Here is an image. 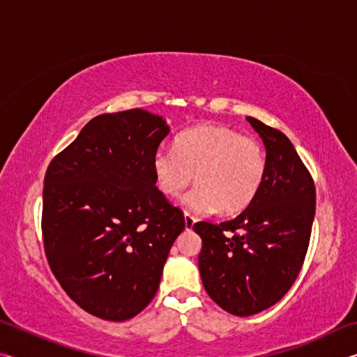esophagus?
Returning <instances> with one entry per match:
<instances>
[{"label":"esophagus","instance_id":"esophagus-1","mask_svg":"<svg viewBox=\"0 0 357 357\" xmlns=\"http://www.w3.org/2000/svg\"><path fill=\"white\" fill-rule=\"evenodd\" d=\"M184 222H185V228H187V229H190V228L193 227V223L197 222V219H195V217H193L192 214H189V213H184Z\"/></svg>","mask_w":357,"mask_h":357}]
</instances>
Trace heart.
Returning a JSON list of instances; mask_svg holds the SVG:
<instances>
[{
    "mask_svg": "<svg viewBox=\"0 0 357 357\" xmlns=\"http://www.w3.org/2000/svg\"><path fill=\"white\" fill-rule=\"evenodd\" d=\"M153 168L157 189L167 197H178L195 174L198 185L184 198L193 213L220 208L223 214H236L255 200L268 162L255 137L223 124H203L178 135L174 149H157Z\"/></svg>",
    "mask_w": 357,
    "mask_h": 357,
    "instance_id": "b5f03b06",
    "label": "heart"
}]
</instances>
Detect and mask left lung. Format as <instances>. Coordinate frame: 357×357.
Segmentation results:
<instances>
[{
	"mask_svg": "<svg viewBox=\"0 0 357 357\" xmlns=\"http://www.w3.org/2000/svg\"><path fill=\"white\" fill-rule=\"evenodd\" d=\"M263 138L268 170L261 189L234 219L197 222L204 289L236 317L269 309L298 279L315 217V183L279 129L245 118Z\"/></svg>",
	"mask_w": 357,
	"mask_h": 357,
	"instance_id": "8db88e82",
	"label": "left lung"
}]
</instances>
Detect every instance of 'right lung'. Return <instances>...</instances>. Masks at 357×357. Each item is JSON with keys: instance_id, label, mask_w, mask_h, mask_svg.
<instances>
[{"instance_id": "add662e5", "label": "right lung", "mask_w": 357, "mask_h": 357, "mask_svg": "<svg viewBox=\"0 0 357 357\" xmlns=\"http://www.w3.org/2000/svg\"><path fill=\"white\" fill-rule=\"evenodd\" d=\"M142 108L93 118L53 157L42 192L48 266L91 315L126 321L159 288L184 213L155 187L153 159L168 135Z\"/></svg>"}]
</instances>
